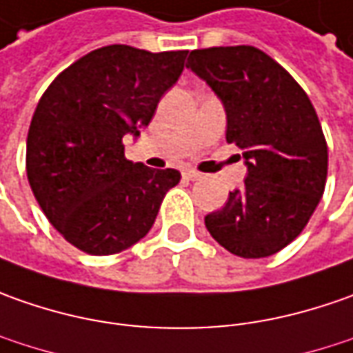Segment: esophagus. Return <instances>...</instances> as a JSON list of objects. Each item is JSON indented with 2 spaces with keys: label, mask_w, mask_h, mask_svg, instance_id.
I'll list each match as a JSON object with an SVG mask.
<instances>
[{
  "label": "esophagus",
  "mask_w": 353,
  "mask_h": 353,
  "mask_svg": "<svg viewBox=\"0 0 353 353\" xmlns=\"http://www.w3.org/2000/svg\"><path fill=\"white\" fill-rule=\"evenodd\" d=\"M183 177H188L191 181H195V179H199L201 174L197 170H193V168H188V170H183Z\"/></svg>",
  "instance_id": "34e87169"
}]
</instances>
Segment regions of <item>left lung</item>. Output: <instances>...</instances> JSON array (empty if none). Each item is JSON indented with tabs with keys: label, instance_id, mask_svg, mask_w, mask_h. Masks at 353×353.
<instances>
[{
	"label": "left lung",
	"instance_id": "1",
	"mask_svg": "<svg viewBox=\"0 0 353 353\" xmlns=\"http://www.w3.org/2000/svg\"><path fill=\"white\" fill-rule=\"evenodd\" d=\"M226 111V142L248 165L244 188L205 216L211 236L240 258H268L303 232L326 185L328 146L309 95L256 46H213L188 58Z\"/></svg>",
	"mask_w": 353,
	"mask_h": 353
}]
</instances>
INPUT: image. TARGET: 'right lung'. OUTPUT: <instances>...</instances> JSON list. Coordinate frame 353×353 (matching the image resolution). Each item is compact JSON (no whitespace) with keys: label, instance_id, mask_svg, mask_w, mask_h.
<instances>
[{"label":"right lung","instance_id":"add662e5","mask_svg":"<svg viewBox=\"0 0 353 353\" xmlns=\"http://www.w3.org/2000/svg\"><path fill=\"white\" fill-rule=\"evenodd\" d=\"M188 50L148 52L111 44L81 56L43 93L27 137V177L56 230L92 256H109L148 234L177 170L125 158L183 72Z\"/></svg>","mask_w":353,"mask_h":353}]
</instances>
